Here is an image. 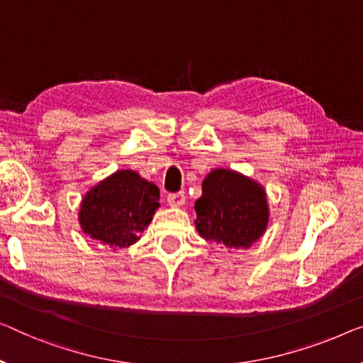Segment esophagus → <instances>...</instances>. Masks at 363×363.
Instances as JSON below:
<instances>
[{"label":"esophagus","mask_w":363,"mask_h":363,"mask_svg":"<svg viewBox=\"0 0 363 363\" xmlns=\"http://www.w3.org/2000/svg\"><path fill=\"white\" fill-rule=\"evenodd\" d=\"M167 202L174 205V207H181V205L186 202V196H184V192H171L169 196H167Z\"/></svg>","instance_id":"1"}]
</instances>
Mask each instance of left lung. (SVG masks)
Wrapping results in <instances>:
<instances>
[{"label": "left lung", "instance_id": "obj_1", "mask_svg": "<svg viewBox=\"0 0 363 363\" xmlns=\"http://www.w3.org/2000/svg\"><path fill=\"white\" fill-rule=\"evenodd\" d=\"M196 212L200 236L226 247L251 246L269 221L264 189L228 169H215L205 177Z\"/></svg>", "mask_w": 363, "mask_h": 363}]
</instances>
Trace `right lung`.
Wrapping results in <instances>:
<instances>
[{"label":"right lung","mask_w":363,"mask_h":363,"mask_svg":"<svg viewBox=\"0 0 363 363\" xmlns=\"http://www.w3.org/2000/svg\"><path fill=\"white\" fill-rule=\"evenodd\" d=\"M160 191L135 171H117L86 194L79 223L86 235L109 246L127 247L150 225Z\"/></svg>","instance_id":"right-lung-1"}]
</instances>
